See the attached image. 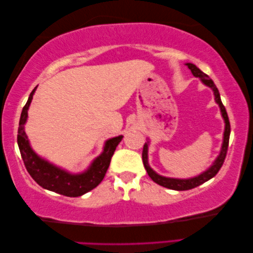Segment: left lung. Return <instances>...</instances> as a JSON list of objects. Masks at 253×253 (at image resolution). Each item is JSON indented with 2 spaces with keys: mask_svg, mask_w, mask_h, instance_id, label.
Masks as SVG:
<instances>
[{
  "mask_svg": "<svg viewBox=\"0 0 253 253\" xmlns=\"http://www.w3.org/2000/svg\"><path fill=\"white\" fill-rule=\"evenodd\" d=\"M186 65L188 68L190 69L192 75L195 77H198L201 79V82L208 85V87L211 88L214 92V96H215V101L216 103L219 105V109H221L222 112V116L225 121V131H224V139H223V146L221 149V153L217 157V159L214 161L213 165L207 169L206 171H203L202 174L199 176L193 177V178H188V179H177V178H169V177H164L161 176L159 174L155 173V171L150 168V165L148 163V144L149 142L144 143L143 146V151H142V162L144 165V169H147L148 175L151 177V179L159 184L160 186H163L165 188H169V189H173V190H189L192 189V188H196L198 186L202 185L203 182L208 181L209 179H211L212 177L215 176L218 170L221 169L222 165L224 163V160L226 158V153H227V149H228V142H229V135H230V124L228 120V115L227 112L225 110V106L222 103L221 96H219L218 89L216 88V85L214 84L213 80L210 78L207 74H204L202 71H200L196 65H193L191 63H187Z\"/></svg>",
  "mask_w": 253,
  "mask_h": 253,
  "instance_id": "left-lung-1",
  "label": "left lung"
}]
</instances>
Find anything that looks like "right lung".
Returning a JSON list of instances; mask_svg holds the SVG:
<instances>
[{"instance_id":"obj_1","label":"right lung","mask_w":253,"mask_h":253,"mask_svg":"<svg viewBox=\"0 0 253 253\" xmlns=\"http://www.w3.org/2000/svg\"><path fill=\"white\" fill-rule=\"evenodd\" d=\"M36 89L37 87L31 91L28 101L21 111L19 120L17 143L24 164L34 180L44 189L57 192L66 197L83 196L85 192L92 190L103 180L106 170L110 166L111 159L118 143L122 141L123 136L109 139L105 142L103 152L93 161L89 169L82 174H71L66 170L56 168L55 165L38 157L31 149L25 132L24 125L28 117V109Z\"/></svg>"}]
</instances>
